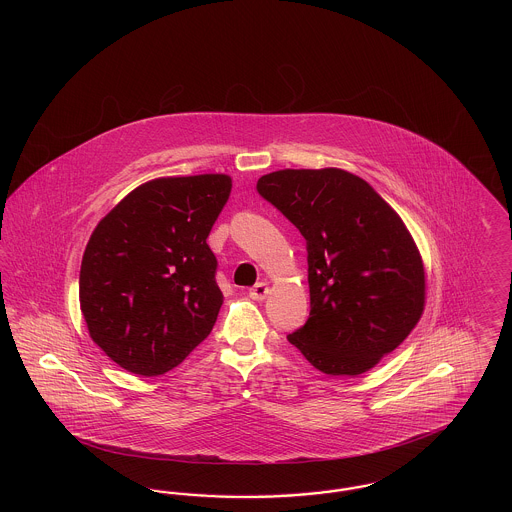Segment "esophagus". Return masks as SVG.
Returning a JSON list of instances; mask_svg holds the SVG:
<instances>
[{"label": "esophagus", "mask_w": 512, "mask_h": 512, "mask_svg": "<svg viewBox=\"0 0 512 512\" xmlns=\"http://www.w3.org/2000/svg\"><path fill=\"white\" fill-rule=\"evenodd\" d=\"M268 293H270V288H268L267 282H259L249 290V297L255 301H263V299H267Z\"/></svg>", "instance_id": "1"}]
</instances>
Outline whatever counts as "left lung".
Listing matches in <instances>:
<instances>
[{
  "mask_svg": "<svg viewBox=\"0 0 512 512\" xmlns=\"http://www.w3.org/2000/svg\"><path fill=\"white\" fill-rule=\"evenodd\" d=\"M257 190L307 240L311 313L288 340L330 376L374 368L424 313L426 272L405 222L334 167L270 172Z\"/></svg>",
  "mask_w": 512,
  "mask_h": 512,
  "instance_id": "obj_1",
  "label": "left lung"
}]
</instances>
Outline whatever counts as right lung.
I'll return each instance as SVG.
<instances>
[{
	"mask_svg": "<svg viewBox=\"0 0 512 512\" xmlns=\"http://www.w3.org/2000/svg\"><path fill=\"white\" fill-rule=\"evenodd\" d=\"M230 190L228 174L155 178L94 228L80 311L90 338L124 370L161 376L211 334L224 297L207 236Z\"/></svg>",
	"mask_w": 512,
	"mask_h": 512,
	"instance_id": "add662e5",
	"label": "right lung"
}]
</instances>
